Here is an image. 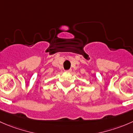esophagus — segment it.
<instances>
[{"label":"esophagus","mask_w":133,"mask_h":133,"mask_svg":"<svg viewBox=\"0 0 133 133\" xmlns=\"http://www.w3.org/2000/svg\"><path fill=\"white\" fill-rule=\"evenodd\" d=\"M71 72H72V70L71 69L68 70H66V72H67V73H70Z\"/></svg>","instance_id":"34e87169"}]
</instances>
